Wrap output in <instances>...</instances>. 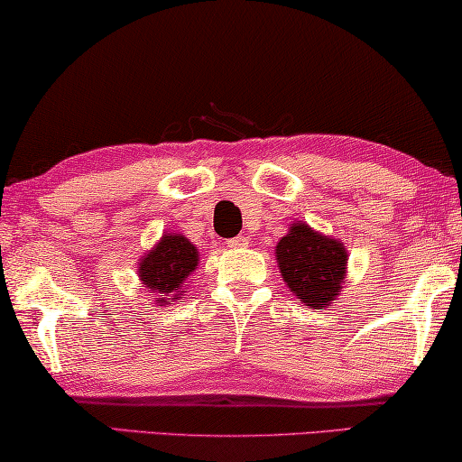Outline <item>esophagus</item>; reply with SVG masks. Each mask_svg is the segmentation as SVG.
Returning <instances> with one entry per match:
<instances>
[{
    "instance_id": "1",
    "label": "esophagus",
    "mask_w": 462,
    "mask_h": 462,
    "mask_svg": "<svg viewBox=\"0 0 462 462\" xmlns=\"http://www.w3.org/2000/svg\"><path fill=\"white\" fill-rule=\"evenodd\" d=\"M228 246H232V249H246V246H249V240H246L245 236L230 238L228 240Z\"/></svg>"
}]
</instances>
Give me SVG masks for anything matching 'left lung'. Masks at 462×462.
<instances>
[{"label":"left lung","instance_id":"left-lung-1","mask_svg":"<svg viewBox=\"0 0 462 462\" xmlns=\"http://www.w3.org/2000/svg\"><path fill=\"white\" fill-rule=\"evenodd\" d=\"M280 275L309 309H328L346 282L348 251L342 240L326 236L305 222H294L275 245Z\"/></svg>","mask_w":462,"mask_h":462}]
</instances>
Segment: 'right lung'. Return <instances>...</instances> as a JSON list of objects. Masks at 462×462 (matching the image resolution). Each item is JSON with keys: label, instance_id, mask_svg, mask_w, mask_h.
<instances>
[{"label": "right lung", "instance_id": "add662e5", "mask_svg": "<svg viewBox=\"0 0 462 462\" xmlns=\"http://www.w3.org/2000/svg\"><path fill=\"white\" fill-rule=\"evenodd\" d=\"M199 249L184 234L165 232L139 259V280L147 292L155 294V305L182 300L189 288V275L197 270Z\"/></svg>", "mask_w": 462, "mask_h": 462}]
</instances>
